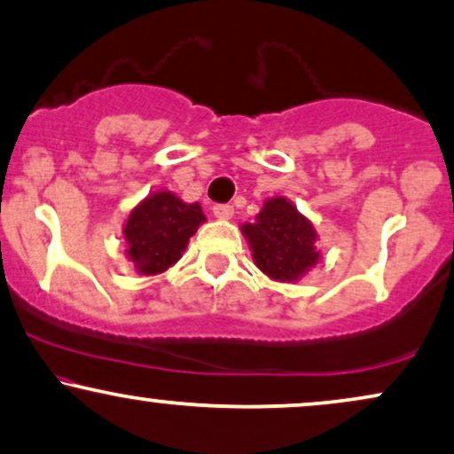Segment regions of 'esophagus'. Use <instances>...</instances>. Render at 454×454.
Listing matches in <instances>:
<instances>
[{
  "label": "esophagus",
  "instance_id": "obj_1",
  "mask_svg": "<svg viewBox=\"0 0 454 454\" xmlns=\"http://www.w3.org/2000/svg\"><path fill=\"white\" fill-rule=\"evenodd\" d=\"M213 215L220 217V220H231L234 215L232 205H213Z\"/></svg>",
  "mask_w": 454,
  "mask_h": 454
}]
</instances>
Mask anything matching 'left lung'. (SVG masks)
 Returning <instances> with one entry per match:
<instances>
[{
	"instance_id": "8db88e82",
	"label": "left lung",
	"mask_w": 454,
	"mask_h": 454,
	"mask_svg": "<svg viewBox=\"0 0 454 454\" xmlns=\"http://www.w3.org/2000/svg\"><path fill=\"white\" fill-rule=\"evenodd\" d=\"M243 234L258 269L277 281L300 279L319 258L313 223L281 196L266 200L255 223H245Z\"/></svg>"
}]
</instances>
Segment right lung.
I'll return each instance as SVG.
<instances>
[{
  "label": "right lung",
  "mask_w": 454,
  "mask_h": 454,
  "mask_svg": "<svg viewBox=\"0 0 454 454\" xmlns=\"http://www.w3.org/2000/svg\"><path fill=\"white\" fill-rule=\"evenodd\" d=\"M205 222L199 203H184L171 192L147 196L124 226L127 255L141 275H158L182 258L190 237Z\"/></svg>",
  "instance_id": "right-lung-1"
}]
</instances>
